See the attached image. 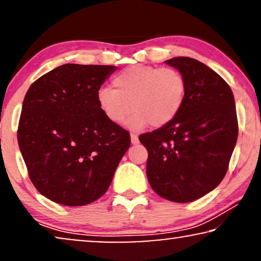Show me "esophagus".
I'll return each instance as SVG.
<instances>
[{
  "mask_svg": "<svg viewBox=\"0 0 261 261\" xmlns=\"http://www.w3.org/2000/svg\"><path fill=\"white\" fill-rule=\"evenodd\" d=\"M130 142H132V145H137L138 142H139L138 135H135V134H130Z\"/></svg>",
  "mask_w": 261,
  "mask_h": 261,
  "instance_id": "obj_1",
  "label": "esophagus"
}]
</instances>
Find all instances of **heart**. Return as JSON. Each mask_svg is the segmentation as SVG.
<instances>
[{
	"instance_id": "1",
	"label": "heart",
	"mask_w": 261,
	"mask_h": 261,
	"mask_svg": "<svg viewBox=\"0 0 261 261\" xmlns=\"http://www.w3.org/2000/svg\"><path fill=\"white\" fill-rule=\"evenodd\" d=\"M112 84L114 89L98 90V108L114 124L122 123L132 110L127 127L133 130L172 122L187 95L185 78L172 67L133 65L114 76Z\"/></svg>"
}]
</instances>
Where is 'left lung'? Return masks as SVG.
<instances>
[{"label":"left lung","instance_id":"1","mask_svg":"<svg viewBox=\"0 0 261 261\" xmlns=\"http://www.w3.org/2000/svg\"><path fill=\"white\" fill-rule=\"evenodd\" d=\"M183 74L187 95L172 122L139 137L148 152L153 190L177 203L196 201L226 176L238 140L233 92L215 71L189 57L165 62Z\"/></svg>","mask_w":261,"mask_h":261}]
</instances>
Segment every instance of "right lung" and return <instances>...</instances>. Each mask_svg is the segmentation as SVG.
<instances>
[{"mask_svg":"<svg viewBox=\"0 0 261 261\" xmlns=\"http://www.w3.org/2000/svg\"><path fill=\"white\" fill-rule=\"evenodd\" d=\"M116 69L64 64L24 96L17 142L32 183L53 202L80 206L98 199L129 148V133L97 105L99 88Z\"/></svg>","mask_w":261,"mask_h":261,"instance_id":"add662e5","label":"right lung"}]
</instances>
